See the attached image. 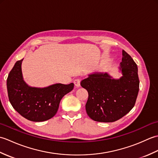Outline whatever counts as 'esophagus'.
Listing matches in <instances>:
<instances>
[{"label": "esophagus", "mask_w": 158, "mask_h": 158, "mask_svg": "<svg viewBox=\"0 0 158 158\" xmlns=\"http://www.w3.org/2000/svg\"><path fill=\"white\" fill-rule=\"evenodd\" d=\"M74 84H75V85L76 87H77V88H79V87L80 86V83H81V79L77 78V79H75V80H74Z\"/></svg>", "instance_id": "obj_1"}]
</instances>
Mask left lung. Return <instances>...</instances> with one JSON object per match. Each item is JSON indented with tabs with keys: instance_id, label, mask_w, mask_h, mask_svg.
<instances>
[{
	"instance_id": "8db88e82",
	"label": "left lung",
	"mask_w": 158,
	"mask_h": 158,
	"mask_svg": "<svg viewBox=\"0 0 158 158\" xmlns=\"http://www.w3.org/2000/svg\"><path fill=\"white\" fill-rule=\"evenodd\" d=\"M119 69L122 77L118 79L106 73H95L81 82V87L88 92L87 114L96 122H115L129 113L135 105L139 90L138 68L124 50Z\"/></svg>"
}]
</instances>
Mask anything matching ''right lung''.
<instances>
[{
    "label": "right lung",
    "instance_id": "obj_1",
    "mask_svg": "<svg viewBox=\"0 0 158 158\" xmlns=\"http://www.w3.org/2000/svg\"><path fill=\"white\" fill-rule=\"evenodd\" d=\"M22 60L16 62L6 79L9 102L17 112L30 121L51 119L58 111L63 96L73 90L74 83H56L43 88L29 86L23 79Z\"/></svg>",
    "mask_w": 158,
    "mask_h": 158
}]
</instances>
